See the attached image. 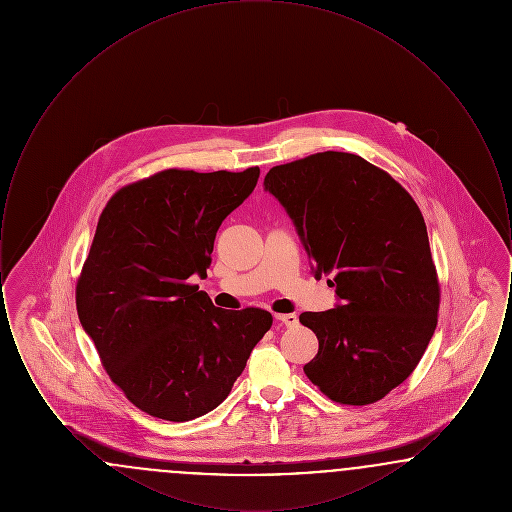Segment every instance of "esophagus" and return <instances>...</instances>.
<instances>
[{"label": "esophagus", "mask_w": 512, "mask_h": 512, "mask_svg": "<svg viewBox=\"0 0 512 512\" xmlns=\"http://www.w3.org/2000/svg\"><path fill=\"white\" fill-rule=\"evenodd\" d=\"M274 318H276V320H280L282 324H286L288 328L297 326V322H299V318H297V315H293V313H290V315H274Z\"/></svg>", "instance_id": "obj_1"}]
</instances>
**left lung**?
Masks as SVG:
<instances>
[{"label":"left lung","instance_id":"left-lung-1","mask_svg":"<svg viewBox=\"0 0 512 512\" xmlns=\"http://www.w3.org/2000/svg\"><path fill=\"white\" fill-rule=\"evenodd\" d=\"M263 186L292 219L315 278L336 288L334 309L299 315L318 338L307 378L336 403L380 401L411 376L438 324L418 205L388 172L341 151L272 167Z\"/></svg>","mask_w":512,"mask_h":512}]
</instances>
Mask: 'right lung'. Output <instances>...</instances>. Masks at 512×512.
Here are the masks:
<instances>
[{
	"label": "right lung",
	"instance_id": "right-lung-1",
	"mask_svg": "<svg viewBox=\"0 0 512 512\" xmlns=\"http://www.w3.org/2000/svg\"><path fill=\"white\" fill-rule=\"evenodd\" d=\"M259 172H157L121 188L99 217L76 311L144 413L186 422L219 407L272 326L268 311H224L188 282L207 276L217 230Z\"/></svg>",
	"mask_w": 512,
	"mask_h": 512
}]
</instances>
